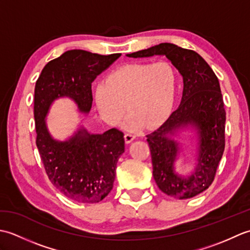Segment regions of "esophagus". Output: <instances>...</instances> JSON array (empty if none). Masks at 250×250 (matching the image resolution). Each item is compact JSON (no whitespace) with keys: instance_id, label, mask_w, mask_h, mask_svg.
Listing matches in <instances>:
<instances>
[{"instance_id":"1","label":"esophagus","mask_w":250,"mask_h":250,"mask_svg":"<svg viewBox=\"0 0 250 250\" xmlns=\"http://www.w3.org/2000/svg\"><path fill=\"white\" fill-rule=\"evenodd\" d=\"M125 139L126 144H130V143L135 139V135L132 134V133H125Z\"/></svg>"}]
</instances>
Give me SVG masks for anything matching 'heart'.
I'll list each match as a JSON object with an SVG mask.
<instances>
[{
  "label": "heart",
  "mask_w": 250,
  "mask_h": 250,
  "mask_svg": "<svg viewBox=\"0 0 250 250\" xmlns=\"http://www.w3.org/2000/svg\"><path fill=\"white\" fill-rule=\"evenodd\" d=\"M176 71L171 62H134L117 68L94 91L97 109L106 124L117 125L125 114L122 125L135 132L158 125L167 119L173 107L176 92Z\"/></svg>",
  "instance_id": "1"
}]
</instances>
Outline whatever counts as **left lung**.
Segmentation results:
<instances>
[{
	"instance_id": "8db88e82",
	"label": "left lung",
	"mask_w": 250,
	"mask_h": 250,
	"mask_svg": "<svg viewBox=\"0 0 250 250\" xmlns=\"http://www.w3.org/2000/svg\"><path fill=\"white\" fill-rule=\"evenodd\" d=\"M166 56L183 76L180 104L164 124L147 135L152 175L162 192L185 200L203 192L215 178L225 150L226 110L218 78L195 51L171 43L126 55L130 58ZM192 127L198 135L195 172L188 177L174 171L180 145L172 139L179 130Z\"/></svg>"
}]
</instances>
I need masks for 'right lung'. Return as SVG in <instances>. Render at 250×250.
Masks as SVG:
<instances>
[{
  "mask_svg": "<svg viewBox=\"0 0 250 250\" xmlns=\"http://www.w3.org/2000/svg\"><path fill=\"white\" fill-rule=\"evenodd\" d=\"M120 56L68 50L47 63L36 81L34 119L42 162L51 184L79 203H99L113 189L117 162L125 152L124 133L114 128L94 134L81 126L67 140L59 141L49 133L46 117L60 98L73 100L82 114H89L91 83Z\"/></svg>",
  "mask_w": 250,
  "mask_h": 250,
  "instance_id": "right-lung-1",
  "label": "right lung"
}]
</instances>
